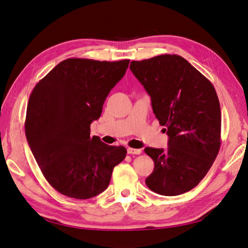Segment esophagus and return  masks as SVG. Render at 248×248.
Instances as JSON below:
<instances>
[{
	"label": "esophagus",
	"instance_id": "34e87169",
	"mask_svg": "<svg viewBox=\"0 0 248 248\" xmlns=\"http://www.w3.org/2000/svg\"><path fill=\"white\" fill-rule=\"evenodd\" d=\"M127 153H128V154H136V155H139V154L141 153V150H140V149L128 148V149H127Z\"/></svg>",
	"mask_w": 248,
	"mask_h": 248
}]
</instances>
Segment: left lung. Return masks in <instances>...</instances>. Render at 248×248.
<instances>
[{
	"label": "left lung",
	"instance_id": "8db88e82",
	"mask_svg": "<svg viewBox=\"0 0 248 248\" xmlns=\"http://www.w3.org/2000/svg\"><path fill=\"white\" fill-rule=\"evenodd\" d=\"M130 70L151 96L153 112L170 138L166 151L145 148L154 161L146 184L161 196L189 191L220 149L221 111L212 82L178 55L132 61Z\"/></svg>",
	"mask_w": 248,
	"mask_h": 248
}]
</instances>
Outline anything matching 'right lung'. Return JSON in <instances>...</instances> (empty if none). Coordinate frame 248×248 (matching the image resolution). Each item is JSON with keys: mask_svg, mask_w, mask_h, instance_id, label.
Segmentation results:
<instances>
[{"mask_svg": "<svg viewBox=\"0 0 248 248\" xmlns=\"http://www.w3.org/2000/svg\"><path fill=\"white\" fill-rule=\"evenodd\" d=\"M129 62L66 59L30 95L27 140L44 178L66 197L87 200L101 193L125 158V147L91 137L90 126L100 117L104 100Z\"/></svg>", "mask_w": 248, "mask_h": 248, "instance_id": "1", "label": "right lung"}]
</instances>
